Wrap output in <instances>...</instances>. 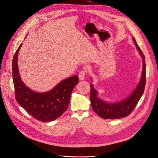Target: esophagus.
I'll return each mask as SVG.
<instances>
[{
    "label": "esophagus",
    "instance_id": "esophagus-1",
    "mask_svg": "<svg viewBox=\"0 0 158 158\" xmlns=\"http://www.w3.org/2000/svg\"><path fill=\"white\" fill-rule=\"evenodd\" d=\"M86 70H82L80 71V73L78 74L79 78L80 80H83L85 78V76L86 75Z\"/></svg>",
    "mask_w": 158,
    "mask_h": 158
}]
</instances>
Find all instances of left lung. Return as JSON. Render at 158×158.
<instances>
[{
	"instance_id": "8db88e82",
	"label": "left lung",
	"mask_w": 158,
	"mask_h": 158,
	"mask_svg": "<svg viewBox=\"0 0 158 158\" xmlns=\"http://www.w3.org/2000/svg\"><path fill=\"white\" fill-rule=\"evenodd\" d=\"M133 40L137 49L143 57V69L141 81L136 89L134 90V91L131 94V95L125 100L119 102L112 104L106 103L98 98L97 96L98 93L96 89H94L92 84H90V86H91L90 100H91L92 107L96 113L103 119H115L127 117L131 113L135 107L136 106L144 93L146 82L145 57L134 37H133Z\"/></svg>"
}]
</instances>
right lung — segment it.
Segmentation results:
<instances>
[{
    "label": "right lung",
    "instance_id": "add662e5",
    "mask_svg": "<svg viewBox=\"0 0 158 158\" xmlns=\"http://www.w3.org/2000/svg\"><path fill=\"white\" fill-rule=\"evenodd\" d=\"M18 48L12 60V77L17 102L35 119L49 122L59 118L68 107L71 95L79 82L77 76L67 78L51 91L37 93L32 91L22 81L17 66Z\"/></svg>",
    "mask_w": 158,
    "mask_h": 158
}]
</instances>
